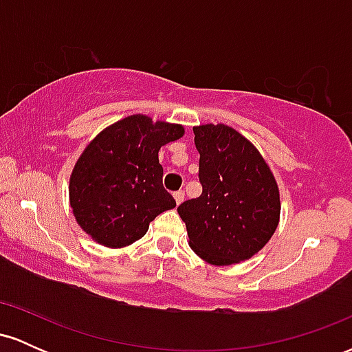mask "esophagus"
<instances>
[{"instance_id": "1", "label": "esophagus", "mask_w": 352, "mask_h": 352, "mask_svg": "<svg viewBox=\"0 0 352 352\" xmlns=\"http://www.w3.org/2000/svg\"><path fill=\"white\" fill-rule=\"evenodd\" d=\"M173 199H175L177 205H180L182 201H184V199H185V193L182 192V190H179V192H175V193H173Z\"/></svg>"}]
</instances>
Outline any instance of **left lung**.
Here are the masks:
<instances>
[{"instance_id":"left-lung-1","label":"left lung","mask_w":352,"mask_h":352,"mask_svg":"<svg viewBox=\"0 0 352 352\" xmlns=\"http://www.w3.org/2000/svg\"><path fill=\"white\" fill-rule=\"evenodd\" d=\"M201 195L177 208L188 245L210 265L250 260L280 223V188L258 148L225 124L193 127Z\"/></svg>"}]
</instances>
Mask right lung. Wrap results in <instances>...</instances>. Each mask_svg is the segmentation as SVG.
Returning <instances> with one entry per match:
<instances>
[{"instance_id":"right-lung-1","label":"right lung","mask_w":352,"mask_h":352,"mask_svg":"<svg viewBox=\"0 0 352 352\" xmlns=\"http://www.w3.org/2000/svg\"><path fill=\"white\" fill-rule=\"evenodd\" d=\"M185 134L184 125L127 116L99 132L72 168V215L96 243L124 248L142 238L157 215L175 207L162 185L160 147Z\"/></svg>"}]
</instances>
